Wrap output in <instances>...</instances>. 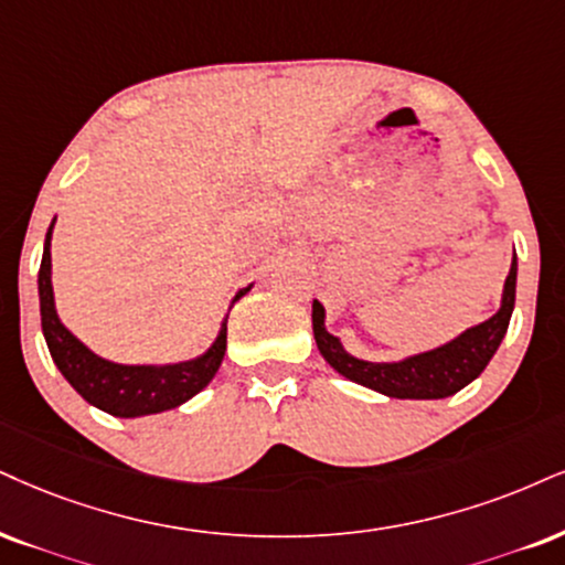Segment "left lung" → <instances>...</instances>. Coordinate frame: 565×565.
Segmentation results:
<instances>
[{
	"label": "left lung",
	"mask_w": 565,
	"mask_h": 565,
	"mask_svg": "<svg viewBox=\"0 0 565 565\" xmlns=\"http://www.w3.org/2000/svg\"><path fill=\"white\" fill-rule=\"evenodd\" d=\"M516 269L519 264L516 254H513L511 271L505 277L503 303H500L498 315L466 330L463 335L450 340V343L435 348V351L419 353V356H411L406 361H395V364H372V361L348 356L338 338H332L324 330V309L322 303L315 301L311 322H315L319 353L343 377L377 390V393L390 395V398H448V395L469 385L471 380H477L484 372V366L490 364V359L495 356L500 340L505 338L508 322H511L513 303H516Z\"/></svg>",
	"instance_id": "1"
}]
</instances>
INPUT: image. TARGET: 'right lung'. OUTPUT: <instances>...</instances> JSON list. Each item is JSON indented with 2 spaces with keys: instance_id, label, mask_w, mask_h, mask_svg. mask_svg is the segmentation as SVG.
Listing matches in <instances>:
<instances>
[{
  "instance_id": "right-lung-1",
  "label": "right lung",
  "mask_w": 565,
  "mask_h": 565,
  "mask_svg": "<svg viewBox=\"0 0 565 565\" xmlns=\"http://www.w3.org/2000/svg\"><path fill=\"white\" fill-rule=\"evenodd\" d=\"M52 227L49 225L44 241V256H41L39 269V298H41V330H44L49 353H52L54 364L62 372L70 385L86 398L90 406L107 411L113 416H146L159 414V411L175 408L180 403L204 390L212 382L214 374L225 359L227 348V317L222 322V330L212 348L204 356L183 361V364L170 366H122L113 361L99 359L81 343L73 332L65 330L60 322L57 311H54V290H52ZM248 288H243L235 301Z\"/></svg>"
}]
</instances>
